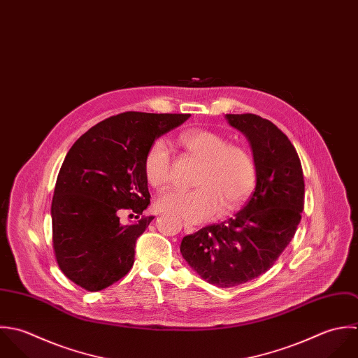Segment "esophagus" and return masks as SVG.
<instances>
[{"instance_id":"obj_1","label":"esophagus","mask_w":358,"mask_h":358,"mask_svg":"<svg viewBox=\"0 0 358 358\" xmlns=\"http://www.w3.org/2000/svg\"><path fill=\"white\" fill-rule=\"evenodd\" d=\"M183 229H185L186 234H193L196 231V228L193 225H190V224H183Z\"/></svg>"}]
</instances>
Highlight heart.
I'll list each match as a JSON object with an SVG mask.
<instances>
[{
	"mask_svg": "<svg viewBox=\"0 0 358 358\" xmlns=\"http://www.w3.org/2000/svg\"><path fill=\"white\" fill-rule=\"evenodd\" d=\"M183 150L200 161L193 190L171 189L161 193L155 207L161 213L180 217L190 224L207 221L218 214L238 208L251 194L257 168L248 150L229 144L217 131L193 129L179 136ZM147 182L164 187L171 178V152L162 140L154 141L143 164Z\"/></svg>",
	"mask_w": 358,
	"mask_h": 358,
	"instance_id": "obj_1",
	"label": "heart"
}]
</instances>
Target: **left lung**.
I'll return each mask as SVG.
<instances>
[{"label":"left lung","instance_id":"obj_1","mask_svg":"<svg viewBox=\"0 0 358 358\" xmlns=\"http://www.w3.org/2000/svg\"><path fill=\"white\" fill-rule=\"evenodd\" d=\"M250 143L255 189L234 218L182 238L180 252L200 278L218 287L245 283L266 272L289 245L304 208L300 158L287 136L254 114H227Z\"/></svg>","mask_w":358,"mask_h":358}]
</instances>
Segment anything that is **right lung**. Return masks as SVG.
<instances>
[{
    "label": "right lung",
    "mask_w": 358,
    "mask_h": 358,
    "mask_svg": "<svg viewBox=\"0 0 358 358\" xmlns=\"http://www.w3.org/2000/svg\"><path fill=\"white\" fill-rule=\"evenodd\" d=\"M190 114L123 113L82 134L57 178L52 243L61 271L78 286L103 290L134 262V244L154 217L120 224L123 210L143 215L150 193L143 164L150 145Z\"/></svg>",
    "instance_id": "right-lung-1"
}]
</instances>
